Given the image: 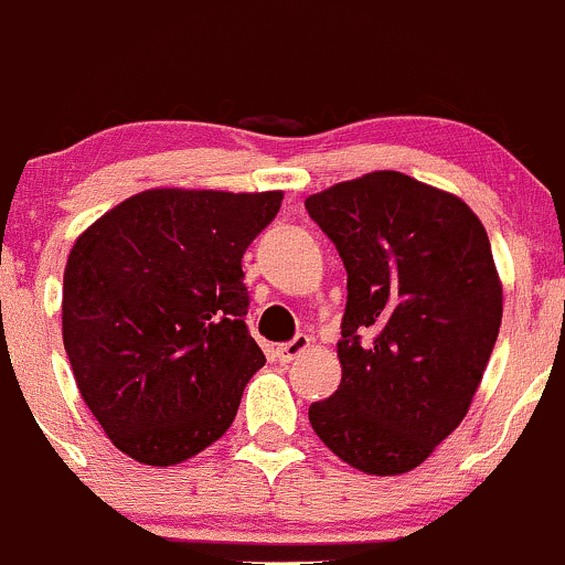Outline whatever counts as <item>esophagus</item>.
<instances>
[{
	"label": "esophagus",
	"instance_id": "obj_1",
	"mask_svg": "<svg viewBox=\"0 0 565 565\" xmlns=\"http://www.w3.org/2000/svg\"><path fill=\"white\" fill-rule=\"evenodd\" d=\"M308 347H311V338H308V335H295L292 341L281 343V347L276 349V358L281 360V362H292L295 358H300V354L306 352Z\"/></svg>",
	"mask_w": 565,
	"mask_h": 565
}]
</instances>
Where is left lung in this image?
Here are the masks:
<instances>
[{
    "label": "left lung",
    "mask_w": 565,
    "mask_h": 565,
    "mask_svg": "<svg viewBox=\"0 0 565 565\" xmlns=\"http://www.w3.org/2000/svg\"><path fill=\"white\" fill-rule=\"evenodd\" d=\"M306 211L349 276L341 384L308 419L358 471L406 473L462 423L495 347L490 237L457 194L395 170L311 194Z\"/></svg>",
    "instance_id": "1"
}]
</instances>
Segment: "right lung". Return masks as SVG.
<instances>
[{"label": "right lung", "instance_id": "1", "mask_svg": "<svg viewBox=\"0 0 565 565\" xmlns=\"http://www.w3.org/2000/svg\"><path fill=\"white\" fill-rule=\"evenodd\" d=\"M284 192L146 189L75 241L62 335L81 397L113 447L175 466L227 433L265 365L248 335L243 252Z\"/></svg>", "mask_w": 565, "mask_h": 565}]
</instances>
